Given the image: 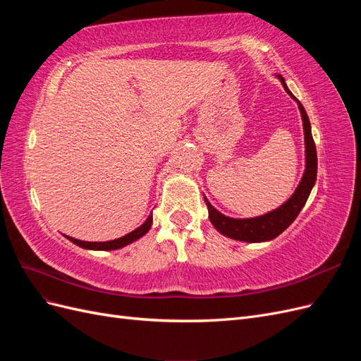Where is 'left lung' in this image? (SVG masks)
Returning a JSON list of instances; mask_svg holds the SVG:
<instances>
[{"label": "left lung", "mask_w": 361, "mask_h": 361, "mask_svg": "<svg viewBox=\"0 0 361 361\" xmlns=\"http://www.w3.org/2000/svg\"><path fill=\"white\" fill-rule=\"evenodd\" d=\"M276 78L280 80L283 89L297 102L300 108V114L302 120V130H304V154H305V169L302 173V178L298 183V187L295 188L290 197L280 204L277 209H272L264 215L251 216V218H232L221 214L218 209L211 204V202L206 199L204 203L207 206V212H209V220L212 226L216 228L221 235L232 238L235 241L243 243H265L271 241V239L277 238L281 232H285L286 228L293 223L295 218L298 216L301 209L304 207L305 202H307L312 188L314 187L316 182V173H318V157H316V146L312 137V126L309 122L307 113H305L304 106L297 97L292 94V92L288 89L285 82V78L281 75H277Z\"/></svg>", "instance_id": "8db88e82"}]
</instances>
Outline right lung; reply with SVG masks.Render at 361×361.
Wrapping results in <instances>:
<instances>
[{
	"mask_svg": "<svg viewBox=\"0 0 361 361\" xmlns=\"http://www.w3.org/2000/svg\"><path fill=\"white\" fill-rule=\"evenodd\" d=\"M152 221H154V216H152V212L150 215L146 218V221L138 226L135 231L129 232L128 235L122 236V238H117V239H113V241H105V243H87V241H80V239H75L72 236H66L71 243H73L75 245H78L81 248H85V250H96V251H108V250H118V248H123L129 244L135 243L137 239L143 238L149 231H150V226H152Z\"/></svg>",
	"mask_w": 361,
	"mask_h": 361,
	"instance_id": "1",
	"label": "right lung"
}]
</instances>
